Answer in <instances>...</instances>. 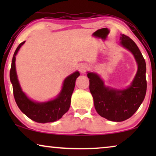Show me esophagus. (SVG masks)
<instances>
[{"label":"esophagus","instance_id":"34e87169","mask_svg":"<svg viewBox=\"0 0 156 156\" xmlns=\"http://www.w3.org/2000/svg\"><path fill=\"white\" fill-rule=\"evenodd\" d=\"M79 69H80V71L81 72V73L84 74V73H86V72L88 70L89 67H88V65H85V64H83V65L80 66Z\"/></svg>","mask_w":156,"mask_h":156}]
</instances>
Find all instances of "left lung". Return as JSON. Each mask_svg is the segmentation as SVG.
<instances>
[{"mask_svg": "<svg viewBox=\"0 0 156 156\" xmlns=\"http://www.w3.org/2000/svg\"><path fill=\"white\" fill-rule=\"evenodd\" d=\"M121 44L131 52L138 65V71L130 87L120 90L106 87L98 74L88 72L89 90L95 109L109 121H123L134 114L144 100L146 93V62L136 44L128 36L121 34Z\"/></svg>", "mask_w": 156, "mask_h": 156, "instance_id": "1", "label": "left lung"}]
</instances>
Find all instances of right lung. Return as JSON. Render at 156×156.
Here are the masks:
<instances>
[{
	"mask_svg": "<svg viewBox=\"0 0 156 156\" xmlns=\"http://www.w3.org/2000/svg\"><path fill=\"white\" fill-rule=\"evenodd\" d=\"M24 43L25 41L21 42L15 51L10 71V79L12 84L15 100L21 112L33 121L42 123L54 122L61 119L69 110L71 97L80 72H74L65 79L60 93L55 99L42 103L32 101L21 89L16 69V56Z\"/></svg>",
	"mask_w": 156,
	"mask_h": 156,
	"instance_id": "1",
	"label": "right lung"
}]
</instances>
